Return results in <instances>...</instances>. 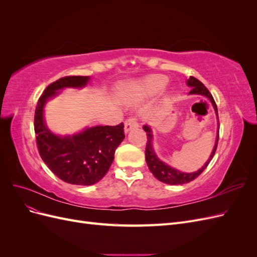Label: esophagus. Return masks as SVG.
Listing matches in <instances>:
<instances>
[{
  "instance_id": "1",
  "label": "esophagus",
  "mask_w": 257,
  "mask_h": 257,
  "mask_svg": "<svg viewBox=\"0 0 257 257\" xmlns=\"http://www.w3.org/2000/svg\"><path fill=\"white\" fill-rule=\"evenodd\" d=\"M137 126H138V123L135 118H128L125 120V122H124V131H125L126 133L132 128L137 127Z\"/></svg>"
}]
</instances>
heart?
I'll list each match as a JSON object with an SVG mask.
<instances>
[{
  "mask_svg": "<svg viewBox=\"0 0 257 257\" xmlns=\"http://www.w3.org/2000/svg\"><path fill=\"white\" fill-rule=\"evenodd\" d=\"M168 78L164 75H153L148 77L141 85V89L148 94H155L165 87Z\"/></svg>",
  "mask_w": 257,
  "mask_h": 257,
  "instance_id": "obj_1",
  "label": "heart"
}]
</instances>
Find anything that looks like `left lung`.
Here are the masks:
<instances>
[{
    "label": "left lung",
    "instance_id": "obj_1",
    "mask_svg": "<svg viewBox=\"0 0 257 257\" xmlns=\"http://www.w3.org/2000/svg\"><path fill=\"white\" fill-rule=\"evenodd\" d=\"M188 85L192 88V90L190 91V94H200V95H204V96L208 97L210 100H211V103L215 109V112L217 114V107L214 102V98L211 95V93H210L209 90L205 87L203 82H200L197 78H195V77L191 76L188 80ZM144 130L146 131L147 139H148L147 145H146V152H145L146 153V162L148 164V167H149L150 172L153 174V176L155 178L158 179V180L164 182V183H167V184H174V185L184 184V183L193 181L194 179H196L207 168L210 161L212 160L213 155L216 151V148H217V142H219V134H217L215 146L213 148V151H212L211 155H210V159L208 160V162H206V164L199 170H197V172L186 174V173L179 172V170H177L175 168H172L170 166L166 165L165 163H163L162 161H160L158 159V157L155 155V153L153 151V148H152L151 128L148 125H145Z\"/></svg>",
    "mask_w": 257,
    "mask_h": 257
}]
</instances>
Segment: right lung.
I'll use <instances>...</instances> for the list:
<instances>
[{
	"mask_svg": "<svg viewBox=\"0 0 257 257\" xmlns=\"http://www.w3.org/2000/svg\"><path fill=\"white\" fill-rule=\"evenodd\" d=\"M88 76H65L50 83L38 98L34 114V131L38 152L51 172L64 182L91 185L98 182L111 165L114 151L125 137L124 124L95 126L74 136L61 137L46 127L43 111L49 97L67 87L80 88Z\"/></svg>",
	"mask_w": 257,
	"mask_h": 257,
	"instance_id": "obj_1",
	"label": "right lung"
}]
</instances>
